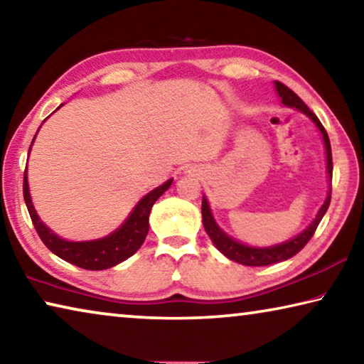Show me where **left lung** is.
<instances>
[{"label": "left lung", "mask_w": 364, "mask_h": 364, "mask_svg": "<svg viewBox=\"0 0 364 364\" xmlns=\"http://www.w3.org/2000/svg\"><path fill=\"white\" fill-rule=\"evenodd\" d=\"M276 91H278V95L282 100V104H284V106L295 107V109L301 110V112L306 114L313 122L316 123L319 132L323 133L326 154H328V173H329V180L332 181L331 143H329V136L324 130L323 123L319 122L318 117L313 114L310 109H308L306 104L301 101L300 97L295 95L291 88H287L284 83L276 82ZM329 204H331V189L328 193V197H326L324 204L321 205V208H319L316 218L311 221V225L308 226L304 232H300L297 237L291 239V241H287L284 244H279V245H274V247H268V249L249 247V245H244L241 242L232 241L230 236H226V234L217 226V223H215V220L212 217V212H210V207H208V202H207L205 197L202 199V223H204L205 231H207L208 236H210L212 242L215 244V247H217L221 252V254L230 258V260L237 262L241 264H247V267H267V264L284 262V260H287V258H291L295 254H299V252L305 247L306 242L313 237V234H315L319 221H321V218L324 217V213H326V210H328Z\"/></svg>", "instance_id": "left-lung-1"}]
</instances>
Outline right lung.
<instances>
[{
    "mask_svg": "<svg viewBox=\"0 0 364 364\" xmlns=\"http://www.w3.org/2000/svg\"><path fill=\"white\" fill-rule=\"evenodd\" d=\"M170 184L171 180L164 183L162 186L152 189L149 194H146L143 199L139 200V204L134 207V210L132 212L125 223H123L119 230L110 234V236L97 239V241L86 242L64 241V239L58 237L56 234L51 230H48V228L41 223V220L38 218V215H36L32 205V200H30L27 168L26 173H23V199H26V205L28 208L30 218H32V223L36 232H38L43 244H45L53 254H56L65 262L75 264V267L91 271H100L125 262L127 258H130L134 252L143 245L147 236V231H149L151 208L156 204L159 197L170 188Z\"/></svg>",
    "mask_w": 364,
    "mask_h": 364,
    "instance_id": "right-lung-1",
    "label": "right lung"
}]
</instances>
